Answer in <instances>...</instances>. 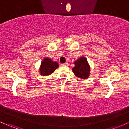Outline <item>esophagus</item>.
Masks as SVG:
<instances>
[{"mask_svg":"<svg viewBox=\"0 0 129 129\" xmlns=\"http://www.w3.org/2000/svg\"><path fill=\"white\" fill-rule=\"evenodd\" d=\"M61 66H68V63H67V62H66L65 63H62V64H61Z\"/></svg>","mask_w":129,"mask_h":129,"instance_id":"esophagus-1","label":"esophagus"}]
</instances>
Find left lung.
<instances>
[{
	"label": "left lung",
	"instance_id": "left-lung-1",
	"mask_svg": "<svg viewBox=\"0 0 129 129\" xmlns=\"http://www.w3.org/2000/svg\"><path fill=\"white\" fill-rule=\"evenodd\" d=\"M75 67L72 68L74 74L77 77L86 79L88 78L90 73V67L88 63L87 59L85 57H81L74 62Z\"/></svg>",
	"mask_w": 129,
	"mask_h": 129
}]
</instances>
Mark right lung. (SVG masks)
I'll list each match as a JSON object with an SVG mask.
<instances>
[{"instance_id":"1","label":"right lung","mask_w":129,"mask_h":129,"mask_svg":"<svg viewBox=\"0 0 129 129\" xmlns=\"http://www.w3.org/2000/svg\"><path fill=\"white\" fill-rule=\"evenodd\" d=\"M59 67V63L53 62L51 59L46 57L43 59L41 63L40 72L41 75L46 76L53 73Z\"/></svg>"}]
</instances>
